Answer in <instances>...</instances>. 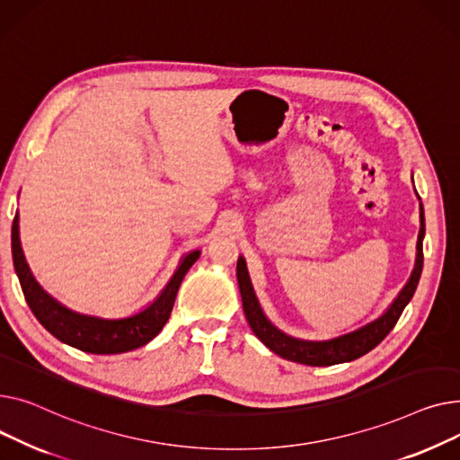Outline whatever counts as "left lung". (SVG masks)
<instances>
[{
  "label": "left lung",
  "mask_w": 460,
  "mask_h": 460,
  "mask_svg": "<svg viewBox=\"0 0 460 460\" xmlns=\"http://www.w3.org/2000/svg\"><path fill=\"white\" fill-rule=\"evenodd\" d=\"M423 235H425V217H423V208H421V228H420V235H418V258H416V267L412 271V277L407 282V286L402 288V291L397 295L394 305L379 319L369 323V325H366L355 332H349L345 336H340V338H334L329 341L296 340V338L286 336L277 327H273L271 323H269V319L263 315V312L256 301V295L252 291L251 279L247 273L245 260L239 258L237 260V282H239V291H241L243 312H245V317L249 321L252 332L263 341V345H267L279 357L288 358L291 362L305 364V366H334V364L350 362V360H357V358L364 357L390 334V331L395 327L397 319L401 317L404 306H407L409 301L412 299V295H414L420 277H421V269H423Z\"/></svg>",
  "instance_id": "left-lung-1"
}]
</instances>
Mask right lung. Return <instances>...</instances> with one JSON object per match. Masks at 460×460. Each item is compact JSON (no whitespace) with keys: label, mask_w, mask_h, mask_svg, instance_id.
<instances>
[{"label":"right lung","mask_w":460,"mask_h":460,"mask_svg":"<svg viewBox=\"0 0 460 460\" xmlns=\"http://www.w3.org/2000/svg\"><path fill=\"white\" fill-rule=\"evenodd\" d=\"M11 247L14 271L18 275L23 296L35 317L40 321V325L63 343L93 355L126 353V350L143 347L152 338H155L169 321L178 288L185 273L189 271V267L199 260L200 254V251L189 252L181 260L167 288L161 291L157 299L143 312L124 319H100L93 315H81L65 308L56 299H51V296L37 284L22 254L18 237V215L13 221Z\"/></svg>","instance_id":"right-lung-1"}]
</instances>
